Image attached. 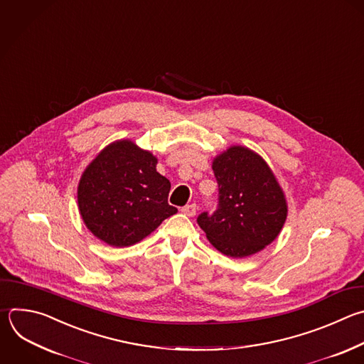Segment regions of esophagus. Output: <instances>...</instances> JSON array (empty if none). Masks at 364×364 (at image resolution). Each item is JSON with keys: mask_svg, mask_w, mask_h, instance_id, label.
Masks as SVG:
<instances>
[{"mask_svg": "<svg viewBox=\"0 0 364 364\" xmlns=\"http://www.w3.org/2000/svg\"><path fill=\"white\" fill-rule=\"evenodd\" d=\"M181 211L186 214V215H188V217H193L194 214H196V211H197V205L193 203V204H187V205H184L183 208H181Z\"/></svg>", "mask_w": 364, "mask_h": 364, "instance_id": "1", "label": "esophagus"}]
</instances>
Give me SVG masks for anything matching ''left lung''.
<instances>
[{
    "label": "left lung",
    "instance_id": "obj_1",
    "mask_svg": "<svg viewBox=\"0 0 364 364\" xmlns=\"http://www.w3.org/2000/svg\"><path fill=\"white\" fill-rule=\"evenodd\" d=\"M218 184L214 211L198 214L197 223L210 243L230 257L263 250L279 235L287 205L266 161L245 147H230L213 161Z\"/></svg>",
    "mask_w": 364,
    "mask_h": 364
}]
</instances>
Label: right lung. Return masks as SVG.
I'll list each match as a JSON object with an SVG mask.
<instances>
[{"label": "right lung", "instance_id": "obj_1", "mask_svg": "<svg viewBox=\"0 0 364 364\" xmlns=\"http://www.w3.org/2000/svg\"><path fill=\"white\" fill-rule=\"evenodd\" d=\"M157 159L129 140L104 149L84 171L78 207L90 231L114 247L132 246L177 213Z\"/></svg>", "mask_w": 364, "mask_h": 364}]
</instances>
